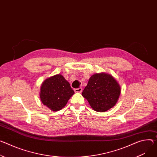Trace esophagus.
I'll return each mask as SVG.
<instances>
[{
    "mask_svg": "<svg viewBox=\"0 0 157 157\" xmlns=\"http://www.w3.org/2000/svg\"><path fill=\"white\" fill-rule=\"evenodd\" d=\"M82 91V88H79L75 89V91L76 93H81Z\"/></svg>",
    "mask_w": 157,
    "mask_h": 157,
    "instance_id": "esophagus-1",
    "label": "esophagus"
}]
</instances>
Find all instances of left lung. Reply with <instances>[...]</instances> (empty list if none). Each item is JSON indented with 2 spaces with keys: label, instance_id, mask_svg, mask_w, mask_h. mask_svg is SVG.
<instances>
[{
  "label": "left lung",
  "instance_id": "8db88e82",
  "mask_svg": "<svg viewBox=\"0 0 157 157\" xmlns=\"http://www.w3.org/2000/svg\"><path fill=\"white\" fill-rule=\"evenodd\" d=\"M121 93V86L116 79L106 73L92 75L82 96L96 111L105 112L115 106Z\"/></svg>",
  "mask_w": 157,
  "mask_h": 157
}]
</instances>
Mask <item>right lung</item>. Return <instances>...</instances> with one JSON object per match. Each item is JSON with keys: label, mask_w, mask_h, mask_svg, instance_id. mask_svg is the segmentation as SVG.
<instances>
[{"label": "right lung", "mask_w": 157, "mask_h": 157, "mask_svg": "<svg viewBox=\"0 0 157 157\" xmlns=\"http://www.w3.org/2000/svg\"><path fill=\"white\" fill-rule=\"evenodd\" d=\"M75 94L70 84L60 74L45 79L40 88L39 97L42 103L52 111L63 108Z\"/></svg>", "instance_id": "add662e5"}]
</instances>
